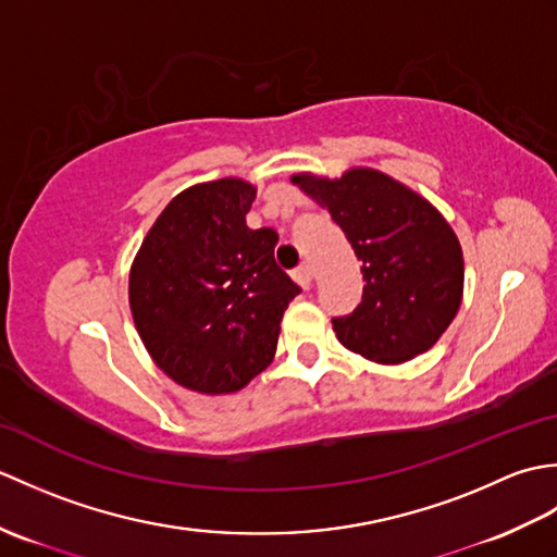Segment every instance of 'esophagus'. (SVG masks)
<instances>
[{"instance_id": "obj_1", "label": "esophagus", "mask_w": 557, "mask_h": 557, "mask_svg": "<svg viewBox=\"0 0 557 557\" xmlns=\"http://www.w3.org/2000/svg\"><path fill=\"white\" fill-rule=\"evenodd\" d=\"M294 280H297V285L301 289H311L313 287V280H315V272L309 263H304L301 268L294 270Z\"/></svg>"}]
</instances>
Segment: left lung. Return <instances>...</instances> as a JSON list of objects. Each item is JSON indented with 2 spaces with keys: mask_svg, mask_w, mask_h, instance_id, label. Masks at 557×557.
<instances>
[{
  "mask_svg": "<svg viewBox=\"0 0 557 557\" xmlns=\"http://www.w3.org/2000/svg\"><path fill=\"white\" fill-rule=\"evenodd\" d=\"M292 184L330 212L361 260V304L333 321L342 345L385 366L429 351L465 294V256L441 210L371 168L337 180L301 172Z\"/></svg>",
  "mask_w": 557,
  "mask_h": 557,
  "instance_id": "obj_1",
  "label": "left lung"
}]
</instances>
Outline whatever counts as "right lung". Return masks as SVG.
I'll return each instance as SVG.
<instances>
[{"mask_svg":"<svg viewBox=\"0 0 557 557\" xmlns=\"http://www.w3.org/2000/svg\"><path fill=\"white\" fill-rule=\"evenodd\" d=\"M256 186L236 176L176 194L128 272V306L150 359L200 395H230L263 373L301 292L275 263L277 232L248 230Z\"/></svg>","mask_w":557,"mask_h":557,"instance_id":"obj_1","label":"right lung"}]
</instances>
